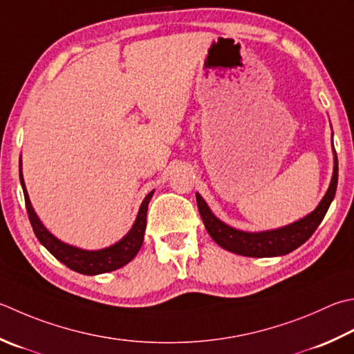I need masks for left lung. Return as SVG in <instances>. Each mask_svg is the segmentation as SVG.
<instances>
[{"label": "left lung", "instance_id": "obj_1", "mask_svg": "<svg viewBox=\"0 0 354 354\" xmlns=\"http://www.w3.org/2000/svg\"><path fill=\"white\" fill-rule=\"evenodd\" d=\"M336 187L337 156L335 151L333 176H331L328 190L325 193L319 205L310 214H307L306 218L296 221L293 224L258 233L236 230V228L224 224L223 221H219L214 216L199 193H196V203L207 232H209L213 241L219 247H223L232 253L248 256V258H270V256H282L296 250L297 247H301L315 233L317 225L322 223L325 213H327L331 201H333L336 195Z\"/></svg>", "mask_w": 354, "mask_h": 354}]
</instances>
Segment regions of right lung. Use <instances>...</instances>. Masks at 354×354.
Returning <instances> with one entry per match:
<instances>
[{
	"mask_svg": "<svg viewBox=\"0 0 354 354\" xmlns=\"http://www.w3.org/2000/svg\"><path fill=\"white\" fill-rule=\"evenodd\" d=\"M19 167H21V159H19ZM19 181L24 192L27 214H29V221L38 241L55 256V258L71 270H73V272H78L82 274H101V273L113 272V270H118L129 264V262L138 254V252H140L144 241L145 224H147V207L151 196H153V192H150L149 195L144 198L133 227L130 228V232L121 241H118L116 244L110 247L101 248V250H82V248L68 245L66 242L59 241L47 230V228L43 225V223L39 221V218L37 216V213H35L33 207L30 204L21 169H19Z\"/></svg>",
	"mask_w": 354,
	"mask_h": 354,
	"instance_id": "1",
	"label": "right lung"
}]
</instances>
